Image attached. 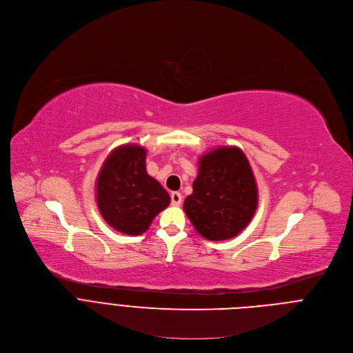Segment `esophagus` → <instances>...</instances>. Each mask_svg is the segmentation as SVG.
I'll return each mask as SVG.
<instances>
[{"instance_id": "obj_1", "label": "esophagus", "mask_w": 353, "mask_h": 353, "mask_svg": "<svg viewBox=\"0 0 353 353\" xmlns=\"http://www.w3.org/2000/svg\"><path fill=\"white\" fill-rule=\"evenodd\" d=\"M170 199H172V205H173V206H180V205H181V201H183V196H181L180 192H172Z\"/></svg>"}]
</instances>
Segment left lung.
Masks as SVG:
<instances>
[{
  "label": "left lung",
  "instance_id": "8db88e82",
  "mask_svg": "<svg viewBox=\"0 0 353 353\" xmlns=\"http://www.w3.org/2000/svg\"><path fill=\"white\" fill-rule=\"evenodd\" d=\"M184 212L199 235L227 241L252 221L259 191L250 163L238 147H217L199 158V172Z\"/></svg>",
  "mask_w": 353,
  "mask_h": 353
}]
</instances>
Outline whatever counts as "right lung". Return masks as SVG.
<instances>
[{
    "label": "right lung",
    "instance_id": "obj_1",
    "mask_svg": "<svg viewBox=\"0 0 353 353\" xmlns=\"http://www.w3.org/2000/svg\"><path fill=\"white\" fill-rule=\"evenodd\" d=\"M96 201L103 219L126 235L145 232L166 209L170 196L145 169V148L125 144L104 161L96 180Z\"/></svg>",
    "mask_w": 353,
    "mask_h": 353
}]
</instances>
